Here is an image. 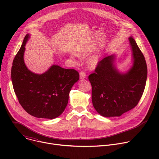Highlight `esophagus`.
I'll use <instances>...</instances> for the list:
<instances>
[{
    "label": "esophagus",
    "instance_id": "1",
    "mask_svg": "<svg viewBox=\"0 0 159 159\" xmlns=\"http://www.w3.org/2000/svg\"><path fill=\"white\" fill-rule=\"evenodd\" d=\"M85 77H86V74L84 72H83V71L80 72V78L81 79H84Z\"/></svg>",
    "mask_w": 159,
    "mask_h": 159
}]
</instances>
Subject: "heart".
<instances>
[{
    "instance_id": "1",
    "label": "heart",
    "mask_w": 159,
    "mask_h": 159,
    "mask_svg": "<svg viewBox=\"0 0 159 159\" xmlns=\"http://www.w3.org/2000/svg\"><path fill=\"white\" fill-rule=\"evenodd\" d=\"M101 60V55L99 53L94 54L90 57L88 60V63L90 67L94 69Z\"/></svg>"
}]
</instances>
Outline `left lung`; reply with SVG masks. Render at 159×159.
Here are the masks:
<instances>
[{
    "mask_svg": "<svg viewBox=\"0 0 159 159\" xmlns=\"http://www.w3.org/2000/svg\"><path fill=\"white\" fill-rule=\"evenodd\" d=\"M132 65L125 72L116 66L115 53L106 57L89 76L92 101L96 111L106 118L120 116L137 106L143 93L147 66L145 57L132 38H129Z\"/></svg>",
    "mask_w": 159,
    "mask_h": 159,
    "instance_id": "left-lung-1",
    "label": "left lung"
}]
</instances>
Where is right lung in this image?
Segmentation results:
<instances>
[{"mask_svg": "<svg viewBox=\"0 0 159 159\" xmlns=\"http://www.w3.org/2000/svg\"><path fill=\"white\" fill-rule=\"evenodd\" d=\"M27 34L12 63L11 79L19 102L31 116L53 120L64 111L72 86L79 79L74 69L52 65L43 74L30 70L24 61Z\"/></svg>", "mask_w": 159, "mask_h": 159, "instance_id": "add662e5", "label": "right lung"}]
</instances>
